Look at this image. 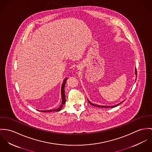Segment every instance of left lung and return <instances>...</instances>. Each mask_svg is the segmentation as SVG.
<instances>
[{
    "label": "left lung",
    "mask_w": 152,
    "mask_h": 152,
    "mask_svg": "<svg viewBox=\"0 0 152 152\" xmlns=\"http://www.w3.org/2000/svg\"><path fill=\"white\" fill-rule=\"evenodd\" d=\"M135 75H136H136H137V71H136V69H135ZM88 102L90 104H91L92 105H93V106H95V107H101V108H113V107H117V106H118V105H119L120 104H121L122 102H121V103H119V104H117V105H113V106H104V105H96V104H93V103H91V102H90V101H88Z\"/></svg>",
    "instance_id": "left-lung-1"
}]
</instances>
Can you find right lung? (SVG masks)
<instances>
[{
  "instance_id": "add662e5",
  "label": "right lung",
  "mask_w": 152,
  "mask_h": 152,
  "mask_svg": "<svg viewBox=\"0 0 152 152\" xmlns=\"http://www.w3.org/2000/svg\"><path fill=\"white\" fill-rule=\"evenodd\" d=\"M67 78H66L64 82L62 85V87H61V95H62V104L59 106V108H58L57 109H55V110H46V111H39L41 112H52V111H59L61 108H62L63 105L65 104V102H66V99H65V83L66 82Z\"/></svg>"
}]
</instances>
